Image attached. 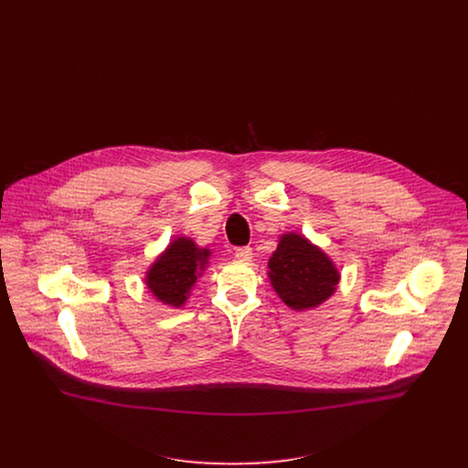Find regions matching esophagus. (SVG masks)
<instances>
[{"mask_svg": "<svg viewBox=\"0 0 468 468\" xmlns=\"http://www.w3.org/2000/svg\"><path fill=\"white\" fill-rule=\"evenodd\" d=\"M234 256H236L239 261H243V263H249V261H252V258H254L250 247H239V249H236V254H234Z\"/></svg>", "mask_w": 468, "mask_h": 468, "instance_id": "34e87169", "label": "esophagus"}]
</instances>
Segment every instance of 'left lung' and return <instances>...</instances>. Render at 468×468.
<instances>
[{"instance_id":"obj_1","label":"left lung","mask_w":468,"mask_h":468,"mask_svg":"<svg viewBox=\"0 0 468 468\" xmlns=\"http://www.w3.org/2000/svg\"><path fill=\"white\" fill-rule=\"evenodd\" d=\"M268 268L275 293L295 312L323 304L334 295L340 281L334 261L297 232L279 238V245L268 260Z\"/></svg>"}]
</instances>
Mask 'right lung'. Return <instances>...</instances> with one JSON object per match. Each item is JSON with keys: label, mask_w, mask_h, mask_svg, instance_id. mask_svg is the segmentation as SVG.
<instances>
[{"label": "right lung", "mask_w": 468, "mask_h": 468, "mask_svg": "<svg viewBox=\"0 0 468 468\" xmlns=\"http://www.w3.org/2000/svg\"><path fill=\"white\" fill-rule=\"evenodd\" d=\"M208 258L210 250L200 249L191 238H175L145 271V284L160 303L180 308L186 304Z\"/></svg>", "instance_id": "obj_1"}]
</instances>
